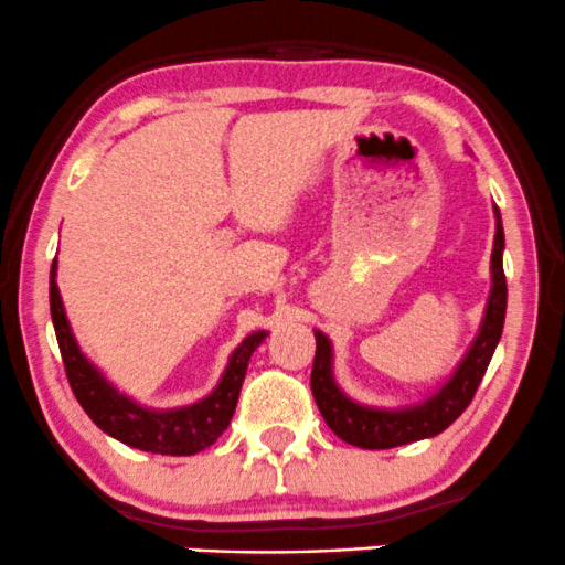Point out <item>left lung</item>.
<instances>
[{
	"label": "left lung",
	"instance_id": "left-lung-1",
	"mask_svg": "<svg viewBox=\"0 0 565 565\" xmlns=\"http://www.w3.org/2000/svg\"><path fill=\"white\" fill-rule=\"evenodd\" d=\"M497 214L494 232V250H492V296H489L487 315H483L481 330L476 335L473 347L455 370L444 386L436 391L430 399L417 407L407 409H373L351 402L341 388L335 386L333 370H330V341L317 330V351L315 364H311V394H315L317 407L335 436H341L347 444L362 449H391L402 444L428 439V436L441 434L466 413V407L473 402L476 388H479L483 373H487L492 354L500 343L502 324H505L508 307V282L502 271V248H505V232H502L500 211Z\"/></svg>",
	"mask_w": 565,
	"mask_h": 565
}]
</instances>
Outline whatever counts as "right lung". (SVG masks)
I'll use <instances>...</instances> for the list:
<instances>
[{"label": "right lung", "instance_id": "add662e5", "mask_svg": "<svg viewBox=\"0 0 565 565\" xmlns=\"http://www.w3.org/2000/svg\"><path fill=\"white\" fill-rule=\"evenodd\" d=\"M50 311L52 324H55L60 356H63L65 364V375H68L73 396L82 404L84 413L113 439L152 455H195L211 447L227 430L232 415H235L237 396H241L250 354L267 335L264 330L250 333L241 347L232 351L222 381L203 402L190 404V407L182 409H169V413H156V409L139 407L129 396L118 394L78 351L71 324L65 320L63 301H60L55 264H52L50 275Z\"/></svg>", "mask_w": 565, "mask_h": 565}]
</instances>
